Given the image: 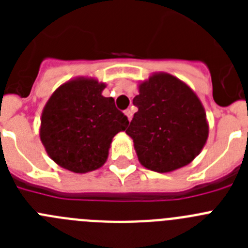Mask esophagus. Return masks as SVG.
<instances>
[{
  "instance_id": "1",
  "label": "esophagus",
  "mask_w": 248,
  "mask_h": 248,
  "mask_svg": "<svg viewBox=\"0 0 248 248\" xmlns=\"http://www.w3.org/2000/svg\"><path fill=\"white\" fill-rule=\"evenodd\" d=\"M125 115L128 117V120L130 122L131 118H133V111H131V109H126L125 110Z\"/></svg>"
}]
</instances>
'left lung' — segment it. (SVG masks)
<instances>
[{
  "label": "left lung",
  "mask_w": 248,
  "mask_h": 248,
  "mask_svg": "<svg viewBox=\"0 0 248 248\" xmlns=\"http://www.w3.org/2000/svg\"><path fill=\"white\" fill-rule=\"evenodd\" d=\"M138 111L126 129L140 164L156 172L187 165L209 137L202 103L189 85L169 73H154L139 84Z\"/></svg>",
  "instance_id": "obj_1"
}]
</instances>
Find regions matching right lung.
I'll return each mask as SVG.
<instances>
[{"label":"right lung","mask_w":248,"mask_h":248,"mask_svg":"<svg viewBox=\"0 0 248 248\" xmlns=\"http://www.w3.org/2000/svg\"><path fill=\"white\" fill-rule=\"evenodd\" d=\"M105 83L78 77L63 83L46 103L39 137L48 156L77 174L97 170L108 159L111 140L128 118L102 95Z\"/></svg>","instance_id":"add662e5"}]
</instances>
